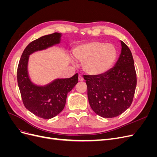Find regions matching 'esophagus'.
<instances>
[{
	"label": "esophagus",
	"instance_id": "esophagus-1",
	"mask_svg": "<svg viewBox=\"0 0 157 157\" xmlns=\"http://www.w3.org/2000/svg\"><path fill=\"white\" fill-rule=\"evenodd\" d=\"M78 80H79V81H83V80H84V78H83L82 76L81 75H78Z\"/></svg>",
	"mask_w": 157,
	"mask_h": 157
}]
</instances>
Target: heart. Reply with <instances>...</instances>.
<instances>
[{
    "label": "heart",
    "mask_w": 157,
    "mask_h": 157,
    "mask_svg": "<svg viewBox=\"0 0 157 157\" xmlns=\"http://www.w3.org/2000/svg\"><path fill=\"white\" fill-rule=\"evenodd\" d=\"M73 54L76 59L83 63V69L87 73L98 75L107 72L112 67L117 51L112 44L92 41L77 46Z\"/></svg>",
    "instance_id": "b5f03b06"
}]
</instances>
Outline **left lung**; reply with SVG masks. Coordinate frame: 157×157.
<instances>
[{
    "label": "left lung",
    "mask_w": 157,
    "mask_h": 157,
    "mask_svg": "<svg viewBox=\"0 0 157 157\" xmlns=\"http://www.w3.org/2000/svg\"><path fill=\"white\" fill-rule=\"evenodd\" d=\"M121 54L115 67L98 75H84L90 105L97 115L113 118L129 108L137 84L132 52L121 41Z\"/></svg>",
    "instance_id": "8db88e82"
}]
</instances>
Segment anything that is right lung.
<instances>
[{"mask_svg": "<svg viewBox=\"0 0 157 157\" xmlns=\"http://www.w3.org/2000/svg\"><path fill=\"white\" fill-rule=\"evenodd\" d=\"M60 37V33H54L32 41L23 50L17 70L23 105L35 115L44 119H50L62 111L68 92L78 83V75L76 73L69 78L56 79L46 86H38L31 82L28 76V59L34 52L59 43Z\"/></svg>", "mask_w": 157, "mask_h": 157, "instance_id": "add662e5", "label": "right lung"}]
</instances>
